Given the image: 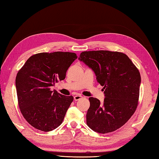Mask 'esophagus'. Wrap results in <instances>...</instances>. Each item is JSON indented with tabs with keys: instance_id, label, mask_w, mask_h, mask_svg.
I'll return each mask as SVG.
<instances>
[{
	"instance_id": "obj_1",
	"label": "esophagus",
	"mask_w": 159,
	"mask_h": 159,
	"mask_svg": "<svg viewBox=\"0 0 159 159\" xmlns=\"http://www.w3.org/2000/svg\"><path fill=\"white\" fill-rule=\"evenodd\" d=\"M82 98L83 96L81 95H80V94H77V95L74 96V99L75 101H77V100H79L80 99H81Z\"/></svg>"
}]
</instances>
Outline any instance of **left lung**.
I'll list each match as a JSON object with an SVG mask.
<instances>
[{
	"label": "left lung",
	"mask_w": 159,
	"mask_h": 159,
	"mask_svg": "<svg viewBox=\"0 0 159 159\" xmlns=\"http://www.w3.org/2000/svg\"><path fill=\"white\" fill-rule=\"evenodd\" d=\"M79 60L93 70L105 94L103 103L95 98H89L87 126L102 134L117 130L127 122L138 106L139 70L126 55L117 51H84Z\"/></svg>",
	"instance_id": "8db88e82"
}]
</instances>
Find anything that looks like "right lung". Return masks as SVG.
<instances>
[{
  "label": "right lung",
  "instance_id": "add662e5",
  "mask_svg": "<svg viewBox=\"0 0 159 159\" xmlns=\"http://www.w3.org/2000/svg\"><path fill=\"white\" fill-rule=\"evenodd\" d=\"M77 57L70 52L38 53L18 71L16 78L18 106L24 118L36 129L51 131L63 122L74 98L52 91L51 87L65 79L67 69Z\"/></svg>",
  "mask_w": 159,
  "mask_h": 159
}]
</instances>
